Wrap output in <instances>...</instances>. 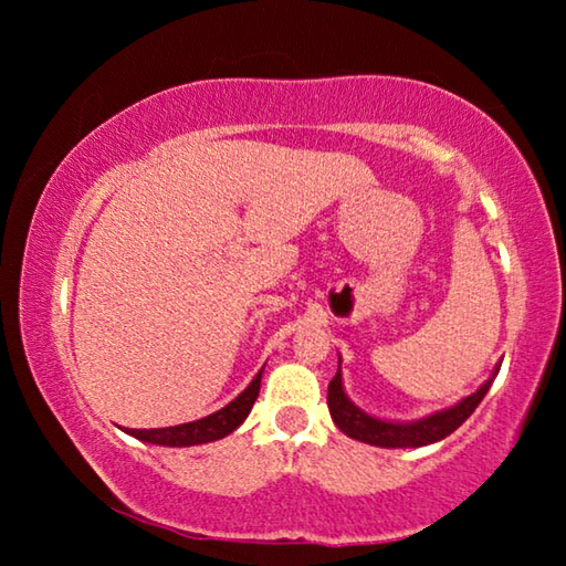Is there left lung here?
I'll list each match as a JSON object with an SVG mask.
<instances>
[{
    "label": "left lung",
    "instance_id": "8db88e82",
    "mask_svg": "<svg viewBox=\"0 0 566 566\" xmlns=\"http://www.w3.org/2000/svg\"><path fill=\"white\" fill-rule=\"evenodd\" d=\"M500 367L502 361L496 364L492 377L486 379L482 387L472 391L469 397L459 399L457 405L432 411V415L415 421H391V419L369 415V411H364L347 397V391H344V381H342V357H339L337 375H334V379L329 381V395H327L329 415L334 419V424H337L344 434L364 444L385 447V449L427 447V444L442 442L444 437L452 434L454 429L462 427L464 421L472 417V411L479 407V401H482L486 391H490L494 377L500 375Z\"/></svg>",
    "mask_w": 566,
    "mask_h": 566
}]
</instances>
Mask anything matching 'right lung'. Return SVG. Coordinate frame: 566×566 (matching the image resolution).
<instances>
[{"instance_id": "obj_1", "label": "right lung", "mask_w": 566, "mask_h": 566, "mask_svg": "<svg viewBox=\"0 0 566 566\" xmlns=\"http://www.w3.org/2000/svg\"><path fill=\"white\" fill-rule=\"evenodd\" d=\"M262 371H256V377L249 381V387L242 395L234 397L227 407H222L214 415L202 417L197 421H187V424L177 427H165V429H127V434L142 439V442L159 444V447H195V444H207L217 442V439H224L232 434L234 429L242 424L252 411L256 397H260V385H262Z\"/></svg>"}]
</instances>
